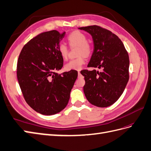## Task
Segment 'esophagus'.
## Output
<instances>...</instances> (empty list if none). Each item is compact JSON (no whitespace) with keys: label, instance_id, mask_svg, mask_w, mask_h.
<instances>
[{"label":"esophagus","instance_id":"obj_1","mask_svg":"<svg viewBox=\"0 0 151 151\" xmlns=\"http://www.w3.org/2000/svg\"><path fill=\"white\" fill-rule=\"evenodd\" d=\"M81 76V74L80 71H79V72H78V77H79V78H80Z\"/></svg>","mask_w":151,"mask_h":151}]
</instances>
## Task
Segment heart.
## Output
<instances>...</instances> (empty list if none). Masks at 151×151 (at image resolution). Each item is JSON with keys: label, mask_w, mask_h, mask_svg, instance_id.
<instances>
[{"label": "heart", "mask_w": 151, "mask_h": 151, "mask_svg": "<svg viewBox=\"0 0 151 151\" xmlns=\"http://www.w3.org/2000/svg\"><path fill=\"white\" fill-rule=\"evenodd\" d=\"M67 41L69 46L71 48L78 47L77 56H78V58L69 61L65 65V69L67 70H80L84 63V57L88 58L92 54V45L87 42L88 39L86 35L79 31L72 32L68 36ZM58 50L62 58L66 59L67 58L68 49L67 45L65 44H60L58 47Z\"/></svg>", "instance_id": "heart-1"}]
</instances>
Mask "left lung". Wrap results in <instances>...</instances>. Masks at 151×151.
I'll return each mask as SVG.
<instances>
[{
  "label": "left lung",
  "mask_w": 151,
  "mask_h": 151,
  "mask_svg": "<svg viewBox=\"0 0 151 151\" xmlns=\"http://www.w3.org/2000/svg\"><path fill=\"white\" fill-rule=\"evenodd\" d=\"M92 36L94 49L88 67L101 69L83 70L84 95L91 104L108 107L118 100L129 81V55L122 42L116 35L97 25L79 27Z\"/></svg>",
  "instance_id": "left-lung-1"
}]
</instances>
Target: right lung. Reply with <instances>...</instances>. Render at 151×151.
I'll use <instances>...</instances> for the list:
<instances>
[{
	"label": "right lung",
	"mask_w": 151,
	"mask_h": 151,
	"mask_svg": "<svg viewBox=\"0 0 151 151\" xmlns=\"http://www.w3.org/2000/svg\"><path fill=\"white\" fill-rule=\"evenodd\" d=\"M65 32L52 30L40 33L24 46L17 63L18 83L25 101L45 115H54L67 106L78 71L58 74L63 66L59 53Z\"/></svg>",
	"instance_id": "obj_1"
}]
</instances>
